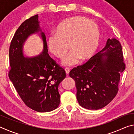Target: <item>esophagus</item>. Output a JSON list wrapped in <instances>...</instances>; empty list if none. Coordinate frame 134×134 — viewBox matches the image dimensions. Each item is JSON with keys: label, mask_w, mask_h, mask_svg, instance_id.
Listing matches in <instances>:
<instances>
[{"label": "esophagus", "mask_w": 134, "mask_h": 134, "mask_svg": "<svg viewBox=\"0 0 134 134\" xmlns=\"http://www.w3.org/2000/svg\"><path fill=\"white\" fill-rule=\"evenodd\" d=\"M70 69H69V68H65V72H66L67 76L69 75V74L70 72Z\"/></svg>", "instance_id": "esophagus-1"}]
</instances>
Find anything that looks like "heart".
Wrapping results in <instances>:
<instances>
[{"instance_id":"b5f03b06","label":"heart","mask_w":134,"mask_h":134,"mask_svg":"<svg viewBox=\"0 0 134 134\" xmlns=\"http://www.w3.org/2000/svg\"><path fill=\"white\" fill-rule=\"evenodd\" d=\"M100 32L97 25L83 16L71 17L63 21L56 29V34L49 36L47 45L49 51L63 58L69 49L71 51L63 60L65 66L85 60L93 55L98 47Z\"/></svg>"}]
</instances>
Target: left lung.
<instances>
[{
  "mask_svg": "<svg viewBox=\"0 0 134 134\" xmlns=\"http://www.w3.org/2000/svg\"><path fill=\"white\" fill-rule=\"evenodd\" d=\"M125 69L121 43L109 38L100 51L70 72L75 81L79 105L90 110L108 105L118 92L121 74Z\"/></svg>",
  "mask_w": 134,
  "mask_h": 134,
  "instance_id": "8db88e82",
  "label": "left lung"
}]
</instances>
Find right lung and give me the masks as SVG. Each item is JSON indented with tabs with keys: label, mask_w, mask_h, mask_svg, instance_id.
Segmentation results:
<instances>
[{
	"label": "right lung",
	"mask_w": 134,
	"mask_h": 134,
	"mask_svg": "<svg viewBox=\"0 0 134 134\" xmlns=\"http://www.w3.org/2000/svg\"><path fill=\"white\" fill-rule=\"evenodd\" d=\"M34 33L40 35L43 50L37 56L25 58L23 45ZM9 54V77L25 104L39 112H50L57 108L60 103L58 86L66 74L48 54L46 37L40 28L38 15L19 26L11 41Z\"/></svg>",
	"instance_id": "right-lung-1"
}]
</instances>
